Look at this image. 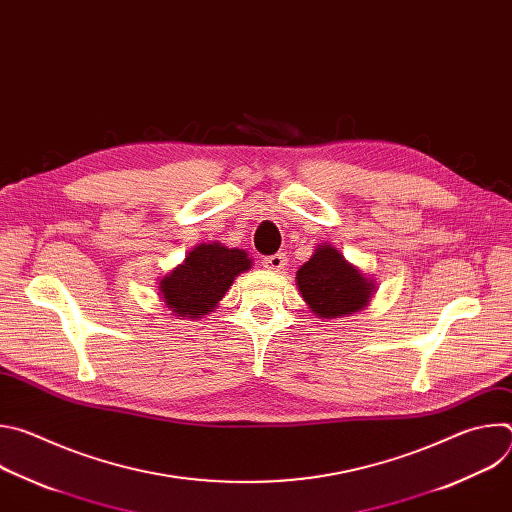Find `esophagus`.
<instances>
[{"label":"esophagus","mask_w":512,"mask_h":512,"mask_svg":"<svg viewBox=\"0 0 512 512\" xmlns=\"http://www.w3.org/2000/svg\"><path fill=\"white\" fill-rule=\"evenodd\" d=\"M287 265V257L283 253H275L263 259V267L269 271H281Z\"/></svg>","instance_id":"1"}]
</instances>
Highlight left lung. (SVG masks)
Listing matches in <instances>:
<instances>
[{"mask_svg": "<svg viewBox=\"0 0 512 512\" xmlns=\"http://www.w3.org/2000/svg\"><path fill=\"white\" fill-rule=\"evenodd\" d=\"M298 289L318 318H340L369 306L375 281L350 265L330 243L318 245L308 263L298 269Z\"/></svg>", "mask_w": 512, "mask_h": 512, "instance_id": "1", "label": "left lung"}]
</instances>
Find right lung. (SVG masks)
I'll return each mask as SVG.
<instances>
[{
	"label": "right lung",
	"mask_w": 512,
	"mask_h": 512,
	"mask_svg": "<svg viewBox=\"0 0 512 512\" xmlns=\"http://www.w3.org/2000/svg\"><path fill=\"white\" fill-rule=\"evenodd\" d=\"M247 269H251V259L243 249L202 243L160 281V294L174 316L196 320L212 312L235 277Z\"/></svg>",
	"instance_id": "add662e5"
}]
</instances>
